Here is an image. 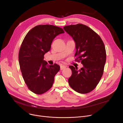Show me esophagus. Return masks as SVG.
<instances>
[{"label":"esophagus","instance_id":"1","mask_svg":"<svg viewBox=\"0 0 123 123\" xmlns=\"http://www.w3.org/2000/svg\"><path fill=\"white\" fill-rule=\"evenodd\" d=\"M66 66H65V65H61V66H60V70H62L65 69L66 68Z\"/></svg>","mask_w":123,"mask_h":123}]
</instances>
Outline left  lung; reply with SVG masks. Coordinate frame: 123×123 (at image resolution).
Masks as SVG:
<instances>
[{
	"instance_id": "1",
	"label": "left lung",
	"mask_w": 123,
	"mask_h": 123,
	"mask_svg": "<svg viewBox=\"0 0 123 123\" xmlns=\"http://www.w3.org/2000/svg\"><path fill=\"white\" fill-rule=\"evenodd\" d=\"M64 30L75 43V56L83 67L80 69L69 66L72 75L68 79L70 86L77 92L86 94L98 85L104 72L106 52L100 37L92 29L82 24L65 26Z\"/></svg>"
}]
</instances>
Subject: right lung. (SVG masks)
<instances>
[{
  "mask_svg": "<svg viewBox=\"0 0 123 123\" xmlns=\"http://www.w3.org/2000/svg\"><path fill=\"white\" fill-rule=\"evenodd\" d=\"M64 33L60 27L39 25L28 32L21 44L18 55L19 65L26 84L35 94H43L53 85L54 77L60 67L56 64L48 65L44 60V55L50 50L55 37Z\"/></svg>",
  "mask_w": 123,
  "mask_h": 123,
  "instance_id": "add662e5",
  "label": "right lung"
}]
</instances>
